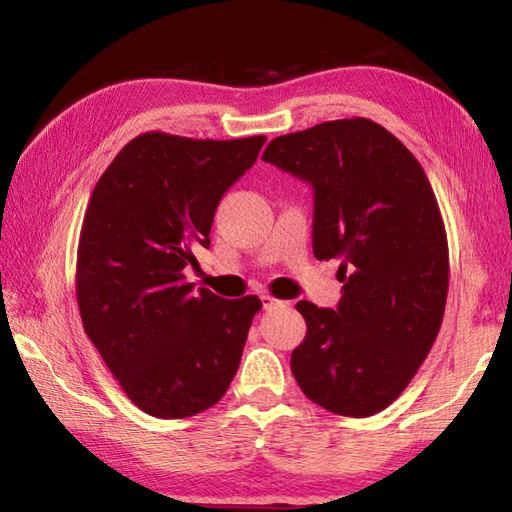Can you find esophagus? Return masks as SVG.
<instances>
[{
  "mask_svg": "<svg viewBox=\"0 0 512 512\" xmlns=\"http://www.w3.org/2000/svg\"><path fill=\"white\" fill-rule=\"evenodd\" d=\"M282 305H284L282 300L268 296V293H264V296H262V307H264V309H275V307H282Z\"/></svg>",
  "mask_w": 512,
  "mask_h": 512,
  "instance_id": "34e87169",
  "label": "esophagus"
}]
</instances>
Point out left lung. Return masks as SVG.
I'll list each match as a JSON object with an SVG mask.
<instances>
[{
    "instance_id": "obj_1",
    "label": "left lung",
    "mask_w": 512,
    "mask_h": 512,
    "mask_svg": "<svg viewBox=\"0 0 512 512\" xmlns=\"http://www.w3.org/2000/svg\"><path fill=\"white\" fill-rule=\"evenodd\" d=\"M262 160L311 185L314 255L341 259L336 309L296 305L307 336L293 377L323 409L368 418L409 386L443 323L449 253L427 173L363 117L275 137Z\"/></svg>"
}]
</instances>
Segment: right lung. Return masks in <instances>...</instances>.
Returning <instances> with one entry per match:
<instances>
[{
	"label": "right lung",
	"instance_id": "obj_1",
	"mask_svg": "<svg viewBox=\"0 0 512 512\" xmlns=\"http://www.w3.org/2000/svg\"><path fill=\"white\" fill-rule=\"evenodd\" d=\"M264 142L144 133L94 187L76 257L81 320L128 400L153 418L210 409L237 375L262 300L196 291L183 271L210 246L221 196Z\"/></svg>",
	"mask_w": 512,
	"mask_h": 512
}]
</instances>
